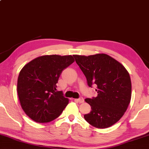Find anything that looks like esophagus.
Returning a JSON list of instances; mask_svg holds the SVG:
<instances>
[{
	"label": "esophagus",
	"instance_id": "obj_1",
	"mask_svg": "<svg viewBox=\"0 0 149 149\" xmlns=\"http://www.w3.org/2000/svg\"><path fill=\"white\" fill-rule=\"evenodd\" d=\"M75 100H76V101H77L78 102H79V103H82V102H84V98H82V97L78 98V99H75Z\"/></svg>",
	"mask_w": 149,
	"mask_h": 149
}]
</instances>
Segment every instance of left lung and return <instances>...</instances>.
<instances>
[{
  "instance_id": "obj_1",
  "label": "left lung",
  "mask_w": 149,
  "mask_h": 149,
  "mask_svg": "<svg viewBox=\"0 0 149 149\" xmlns=\"http://www.w3.org/2000/svg\"><path fill=\"white\" fill-rule=\"evenodd\" d=\"M88 86L97 85V97L86 98L91 111L84 118L98 129L115 124L124 115L131 98V81L129 72L119 62L106 54L73 55Z\"/></svg>"
}]
</instances>
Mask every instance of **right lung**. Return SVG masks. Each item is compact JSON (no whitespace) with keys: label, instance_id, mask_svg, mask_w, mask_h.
<instances>
[{"label":"right lung","instance_id":"right-lung-1","mask_svg":"<svg viewBox=\"0 0 149 149\" xmlns=\"http://www.w3.org/2000/svg\"><path fill=\"white\" fill-rule=\"evenodd\" d=\"M71 55L38 56L20 71L17 93L25 114L36 123H49L58 117L68 104L56 83L64 69L74 63Z\"/></svg>","mask_w":149,"mask_h":149}]
</instances>
